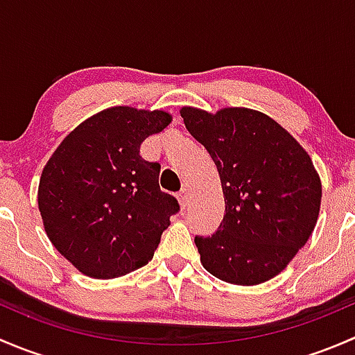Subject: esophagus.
I'll use <instances>...</instances> for the list:
<instances>
[{
  "mask_svg": "<svg viewBox=\"0 0 355 355\" xmlns=\"http://www.w3.org/2000/svg\"><path fill=\"white\" fill-rule=\"evenodd\" d=\"M177 199H178V204H180L182 209H185V207H187V204H189V191H187V189H182V191L177 194Z\"/></svg>",
  "mask_w": 355,
  "mask_h": 355,
  "instance_id": "1",
  "label": "esophagus"
}]
</instances>
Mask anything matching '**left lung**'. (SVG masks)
Listing matches in <instances>:
<instances>
[{"label": "left lung", "instance_id": "left-lung-1", "mask_svg": "<svg viewBox=\"0 0 355 355\" xmlns=\"http://www.w3.org/2000/svg\"><path fill=\"white\" fill-rule=\"evenodd\" d=\"M185 128L218 168L225 216L196 237L204 270L234 285L277 277L316 227L321 180L306 149L261 111L180 110Z\"/></svg>", "mask_w": 355, "mask_h": 355}]
</instances>
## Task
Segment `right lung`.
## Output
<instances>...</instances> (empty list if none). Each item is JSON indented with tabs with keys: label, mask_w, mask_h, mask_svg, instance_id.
Masks as SVG:
<instances>
[{
	"label": "right lung",
	"mask_w": 355,
	"mask_h": 355,
	"mask_svg": "<svg viewBox=\"0 0 355 355\" xmlns=\"http://www.w3.org/2000/svg\"><path fill=\"white\" fill-rule=\"evenodd\" d=\"M170 123L163 110L113 106L75 127L46 163L37 191L46 235L82 275L123 277L155 256L180 206L159 189V163L139 151Z\"/></svg>",
	"instance_id": "1"
}]
</instances>
